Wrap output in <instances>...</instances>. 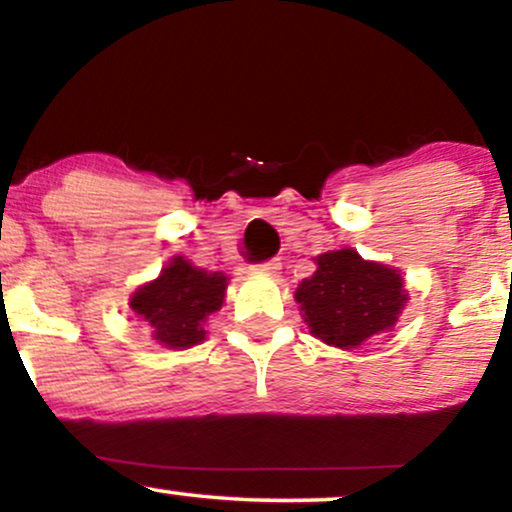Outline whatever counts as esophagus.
<instances>
[{
  "label": "esophagus",
  "instance_id": "34e87169",
  "mask_svg": "<svg viewBox=\"0 0 512 512\" xmlns=\"http://www.w3.org/2000/svg\"><path fill=\"white\" fill-rule=\"evenodd\" d=\"M257 269H260V272H267V274H276L281 269V260L279 257H272V260L257 264Z\"/></svg>",
  "mask_w": 512,
  "mask_h": 512
}]
</instances>
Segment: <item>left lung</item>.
I'll return each instance as SVG.
<instances>
[{
  "label": "left lung",
  "mask_w": 512,
  "mask_h": 512,
  "mask_svg": "<svg viewBox=\"0 0 512 512\" xmlns=\"http://www.w3.org/2000/svg\"><path fill=\"white\" fill-rule=\"evenodd\" d=\"M315 262V274L296 289L313 337L339 349H356L373 334L395 327L407 303L397 269L363 260L351 248L325 252Z\"/></svg>",
  "instance_id": "8db88e82"
}]
</instances>
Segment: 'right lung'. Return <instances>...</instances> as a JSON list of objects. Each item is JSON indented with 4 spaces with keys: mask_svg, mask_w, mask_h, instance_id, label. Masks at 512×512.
I'll return each mask as SVG.
<instances>
[{
    "mask_svg": "<svg viewBox=\"0 0 512 512\" xmlns=\"http://www.w3.org/2000/svg\"><path fill=\"white\" fill-rule=\"evenodd\" d=\"M226 286L221 272H204L185 257H173L158 279L134 291L129 308L149 322L158 344L190 349L207 337L204 322L223 305Z\"/></svg>",
    "mask_w": 512,
    "mask_h": 512,
    "instance_id": "right-lung-1",
    "label": "right lung"
}]
</instances>
